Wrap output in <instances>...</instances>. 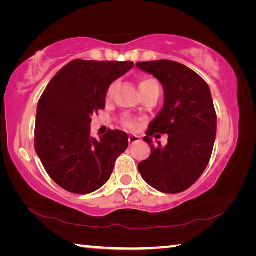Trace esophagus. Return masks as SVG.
Segmentation results:
<instances>
[{
  "label": "esophagus",
  "instance_id": "obj_1",
  "mask_svg": "<svg viewBox=\"0 0 256 256\" xmlns=\"http://www.w3.org/2000/svg\"><path fill=\"white\" fill-rule=\"evenodd\" d=\"M138 140H140V136H128V142H130V144H136V142H138Z\"/></svg>",
  "mask_w": 256,
  "mask_h": 256
}]
</instances>
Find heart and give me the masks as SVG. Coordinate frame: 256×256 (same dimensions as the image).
I'll list each match as a JSON object with an SVG mask.
<instances>
[{
	"mask_svg": "<svg viewBox=\"0 0 256 256\" xmlns=\"http://www.w3.org/2000/svg\"><path fill=\"white\" fill-rule=\"evenodd\" d=\"M114 86L115 84L110 86V88L107 90V97L112 96V92H114ZM138 88H140L141 94H142L154 88L160 89V86H159V82L156 79H154V78H144V79H141L140 82H138ZM120 123H122L123 128L130 130V131H134V130H136L138 126V120L136 118H131V116H124V118L120 120Z\"/></svg>",
	"mask_w": 256,
	"mask_h": 256,
	"instance_id": "b5f03b06",
	"label": "heart"
}]
</instances>
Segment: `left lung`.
<instances>
[{"mask_svg": "<svg viewBox=\"0 0 256 256\" xmlns=\"http://www.w3.org/2000/svg\"><path fill=\"white\" fill-rule=\"evenodd\" d=\"M164 90L162 110L149 124L144 140L149 158L138 162L141 176L164 193H180L200 178L210 162L216 132V112L206 82L188 66L167 60L138 62ZM168 134V144L154 146L150 136Z\"/></svg>", "mask_w": 256, "mask_h": 256, "instance_id": "1", "label": "left lung"}]
</instances>
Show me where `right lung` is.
Listing matches in <instances>:
<instances>
[{
	"mask_svg": "<svg viewBox=\"0 0 256 256\" xmlns=\"http://www.w3.org/2000/svg\"><path fill=\"white\" fill-rule=\"evenodd\" d=\"M131 60H73L47 84L38 102L34 150L56 184L74 194L92 193L110 180L128 134L108 130L96 140L92 116L105 108L108 86L133 68Z\"/></svg>",
	"mask_w": 256,
	"mask_h": 256,
	"instance_id": "right-lung-1",
	"label": "right lung"
}]
</instances>
